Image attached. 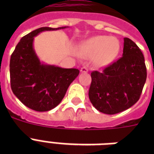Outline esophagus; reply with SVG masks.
I'll return each instance as SVG.
<instances>
[{
    "label": "esophagus",
    "instance_id": "1",
    "mask_svg": "<svg viewBox=\"0 0 154 154\" xmlns=\"http://www.w3.org/2000/svg\"><path fill=\"white\" fill-rule=\"evenodd\" d=\"M88 71H89V69L86 66H84L81 69V72H88Z\"/></svg>",
    "mask_w": 154,
    "mask_h": 154
}]
</instances>
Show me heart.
<instances>
[{"label":"heart","mask_w":154,"mask_h":154,"mask_svg":"<svg viewBox=\"0 0 154 154\" xmlns=\"http://www.w3.org/2000/svg\"><path fill=\"white\" fill-rule=\"evenodd\" d=\"M84 57H94L95 65L102 67L117 57L120 51L119 41L113 37L97 36L83 42L78 49Z\"/></svg>","instance_id":"obj_1"}]
</instances>
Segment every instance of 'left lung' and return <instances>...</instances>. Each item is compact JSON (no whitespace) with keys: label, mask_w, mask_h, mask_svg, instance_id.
<instances>
[{"label":"left lung","mask_w":154,"mask_h":154,"mask_svg":"<svg viewBox=\"0 0 154 154\" xmlns=\"http://www.w3.org/2000/svg\"><path fill=\"white\" fill-rule=\"evenodd\" d=\"M146 77L143 53L132 40L125 37L122 57L102 72H91L89 100L105 114L125 111L139 100Z\"/></svg>","instance_id":"1"}]
</instances>
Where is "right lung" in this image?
Here are the masks:
<instances>
[{
	"label": "right lung",
	"instance_id": "right-lung-1",
	"mask_svg": "<svg viewBox=\"0 0 154 154\" xmlns=\"http://www.w3.org/2000/svg\"><path fill=\"white\" fill-rule=\"evenodd\" d=\"M66 28L42 27L33 30L20 39L11 55V88L14 95L31 109L45 112L57 106L79 74L77 69L42 62L33 47L34 37L42 32Z\"/></svg>",
	"mask_w": 154,
	"mask_h": 154
}]
</instances>
